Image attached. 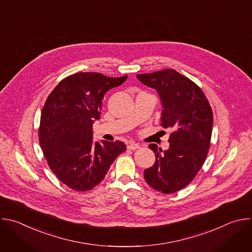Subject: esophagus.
<instances>
[{
	"mask_svg": "<svg viewBox=\"0 0 252 252\" xmlns=\"http://www.w3.org/2000/svg\"><path fill=\"white\" fill-rule=\"evenodd\" d=\"M139 145L138 143H135L134 141H129L128 143H127V149L128 150H131V151H134V150H137V149H139Z\"/></svg>",
	"mask_w": 252,
	"mask_h": 252,
	"instance_id": "esophagus-1",
	"label": "esophagus"
}]
</instances>
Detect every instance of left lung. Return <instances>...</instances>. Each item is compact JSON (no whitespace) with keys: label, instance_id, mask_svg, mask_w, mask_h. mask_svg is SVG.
<instances>
[{"label":"left lung","instance_id":"left-lung-1","mask_svg":"<svg viewBox=\"0 0 252 252\" xmlns=\"http://www.w3.org/2000/svg\"><path fill=\"white\" fill-rule=\"evenodd\" d=\"M136 78L157 91L162 106L161 126L173 129L166 151L155 143L149 146L156 161L143 176L154 189L173 193L186 188L205 161L213 125L211 107L199 87L172 68Z\"/></svg>","mask_w":252,"mask_h":252}]
</instances>
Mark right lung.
Listing matches in <instances>:
<instances>
[{
    "instance_id": "right-lung-1",
    "label": "right lung",
    "mask_w": 252,
    "mask_h": 252,
    "mask_svg": "<svg viewBox=\"0 0 252 252\" xmlns=\"http://www.w3.org/2000/svg\"><path fill=\"white\" fill-rule=\"evenodd\" d=\"M126 79L78 73L60 82L48 96L41 114L40 145L52 171L69 189H94L126 150L123 141L99 142L93 137L103 95Z\"/></svg>"
}]
</instances>
